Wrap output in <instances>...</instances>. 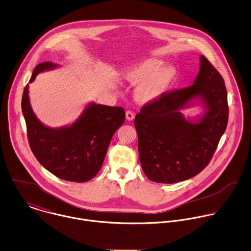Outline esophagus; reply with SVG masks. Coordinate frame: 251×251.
I'll use <instances>...</instances> for the list:
<instances>
[{
    "mask_svg": "<svg viewBox=\"0 0 251 251\" xmlns=\"http://www.w3.org/2000/svg\"><path fill=\"white\" fill-rule=\"evenodd\" d=\"M126 118L128 121H132L135 118V114L132 111L128 110V111H126Z\"/></svg>",
    "mask_w": 251,
    "mask_h": 251,
    "instance_id": "1",
    "label": "esophagus"
}]
</instances>
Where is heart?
<instances>
[{"instance_id": "obj_1", "label": "heart", "mask_w": 251, "mask_h": 251, "mask_svg": "<svg viewBox=\"0 0 251 251\" xmlns=\"http://www.w3.org/2000/svg\"><path fill=\"white\" fill-rule=\"evenodd\" d=\"M162 59L150 57L131 65L122 73L124 81L138 85L135 90L136 100L143 104L159 100L175 81L177 71L172 65L165 66Z\"/></svg>"}]
</instances>
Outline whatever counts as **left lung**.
<instances>
[{
    "label": "left lung",
    "mask_w": 251,
    "mask_h": 251,
    "mask_svg": "<svg viewBox=\"0 0 251 251\" xmlns=\"http://www.w3.org/2000/svg\"><path fill=\"white\" fill-rule=\"evenodd\" d=\"M192 86L166 93L135 117L142 168L153 182L191 179L210 162L228 123L225 82L204 55ZM200 105L203 112L186 118L183 109Z\"/></svg>",
    "instance_id": "1"
}]
</instances>
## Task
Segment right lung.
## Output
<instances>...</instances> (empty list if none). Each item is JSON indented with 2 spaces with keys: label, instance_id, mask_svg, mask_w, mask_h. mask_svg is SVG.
<instances>
[{
  "label": "right lung",
  "instance_id": "right-lung-1",
  "mask_svg": "<svg viewBox=\"0 0 251 251\" xmlns=\"http://www.w3.org/2000/svg\"><path fill=\"white\" fill-rule=\"evenodd\" d=\"M59 67L50 61L38 64L29 83L39 73ZM30 149L35 157L59 179L83 183L100 171L115 131L125 121L122 107L97 104L92 101L71 124L50 128L35 115L29 100V85L24 88L21 101Z\"/></svg>",
  "mask_w": 251,
  "mask_h": 251
}]
</instances>
